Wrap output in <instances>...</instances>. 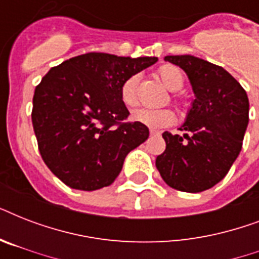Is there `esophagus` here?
I'll use <instances>...</instances> for the list:
<instances>
[{
    "label": "esophagus",
    "mask_w": 259,
    "mask_h": 259,
    "mask_svg": "<svg viewBox=\"0 0 259 259\" xmlns=\"http://www.w3.org/2000/svg\"><path fill=\"white\" fill-rule=\"evenodd\" d=\"M150 134H152V136H160V132H158V130H154V129H150Z\"/></svg>",
    "instance_id": "34e87169"
}]
</instances>
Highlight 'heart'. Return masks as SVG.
I'll return each instance as SVG.
<instances>
[{
  "instance_id": "1",
  "label": "heart",
  "mask_w": 259,
  "mask_h": 259,
  "mask_svg": "<svg viewBox=\"0 0 259 259\" xmlns=\"http://www.w3.org/2000/svg\"><path fill=\"white\" fill-rule=\"evenodd\" d=\"M158 78L162 84L170 91H177L183 87L184 83V75L177 67L165 66L158 71ZM138 76L133 75L129 79H126L121 87L119 95H121L122 103L126 107H134L138 103L137 95ZM132 119L138 122L141 125H145L152 129H161L166 127L175 121V113L170 109H137L132 114Z\"/></svg>"
}]
</instances>
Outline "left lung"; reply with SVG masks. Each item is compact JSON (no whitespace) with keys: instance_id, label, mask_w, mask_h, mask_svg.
<instances>
[{"instance_id":"obj_1","label":"left lung","mask_w":259,"mask_h":259,"mask_svg":"<svg viewBox=\"0 0 259 259\" xmlns=\"http://www.w3.org/2000/svg\"><path fill=\"white\" fill-rule=\"evenodd\" d=\"M164 60L185 71L195 101L180 127L187 134L162 133L166 148L156 166L172 188L201 192L218 184L237 160L249 123V98L237 79L217 64L191 55Z\"/></svg>"}]
</instances>
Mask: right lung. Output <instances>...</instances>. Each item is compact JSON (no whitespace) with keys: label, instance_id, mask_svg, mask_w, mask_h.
Segmentation results:
<instances>
[{"label":"right lung","instance_id":"obj_1","mask_svg":"<svg viewBox=\"0 0 259 259\" xmlns=\"http://www.w3.org/2000/svg\"><path fill=\"white\" fill-rule=\"evenodd\" d=\"M157 58L110 54L79 55L54 67L37 84L32 123L46 165L66 185L95 191L113 183L130 150L149 137V129L126 122L122 103L126 79Z\"/></svg>","mask_w":259,"mask_h":259}]
</instances>
